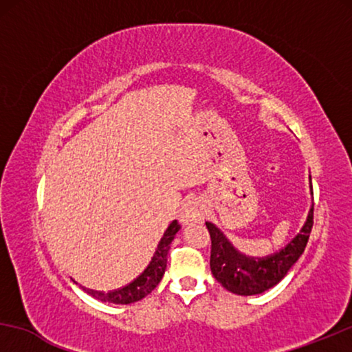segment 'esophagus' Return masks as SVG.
<instances>
[{
  "instance_id": "esophagus-1",
  "label": "esophagus",
  "mask_w": 352,
  "mask_h": 352,
  "mask_svg": "<svg viewBox=\"0 0 352 352\" xmlns=\"http://www.w3.org/2000/svg\"><path fill=\"white\" fill-rule=\"evenodd\" d=\"M204 216V206H201L200 201H189L182 210L181 218L184 223H189V221H199Z\"/></svg>"
}]
</instances>
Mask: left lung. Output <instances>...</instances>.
I'll use <instances>...</instances> for the list:
<instances>
[{
	"mask_svg": "<svg viewBox=\"0 0 352 352\" xmlns=\"http://www.w3.org/2000/svg\"><path fill=\"white\" fill-rule=\"evenodd\" d=\"M314 224V208L309 210L300 234L280 252L264 258L245 256L211 223H206L211 237L210 267L216 280L235 295H258L277 285L305 252Z\"/></svg>",
	"mask_w": 352,
	"mask_h": 352,
	"instance_id": "8db88e82",
	"label": "left lung"
}]
</instances>
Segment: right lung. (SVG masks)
Listing matches in <instances>:
<instances>
[{"instance_id":"obj_1","label":"right lung","mask_w":352,"mask_h":352,"mask_svg":"<svg viewBox=\"0 0 352 352\" xmlns=\"http://www.w3.org/2000/svg\"><path fill=\"white\" fill-rule=\"evenodd\" d=\"M179 229H181V224L177 223L176 219L168 226V229L165 230V234H163L162 240L157 245V250L155 253H153L148 266L144 269L142 274H139L131 283L118 288V290H112L107 293L86 288V293H89V295L94 296L96 300L115 302V305H129V302L142 300L144 296H147L148 293H151L153 288L160 283L166 269V259H168V252H170V245Z\"/></svg>"}]
</instances>
